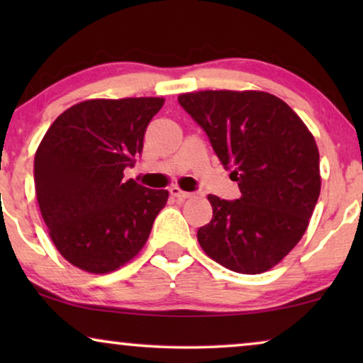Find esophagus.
I'll list each match as a JSON object with an SVG mask.
<instances>
[{"label": "esophagus", "mask_w": 363, "mask_h": 363, "mask_svg": "<svg viewBox=\"0 0 363 363\" xmlns=\"http://www.w3.org/2000/svg\"><path fill=\"white\" fill-rule=\"evenodd\" d=\"M170 195L175 196L177 200H186V198L191 196V193L190 191H183L182 188H178V186H172L170 188Z\"/></svg>", "instance_id": "34e87169"}]
</instances>
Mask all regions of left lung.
Masks as SVG:
<instances>
[{
	"mask_svg": "<svg viewBox=\"0 0 363 363\" xmlns=\"http://www.w3.org/2000/svg\"><path fill=\"white\" fill-rule=\"evenodd\" d=\"M178 102L233 168L240 200L208 195L213 218L198 230L211 259L241 274H261L284 259L309 226L320 193L319 148L301 117L262 91H200Z\"/></svg>",
	"mask_w": 363,
	"mask_h": 363,
	"instance_id": "8db88e82",
	"label": "left lung"
}]
</instances>
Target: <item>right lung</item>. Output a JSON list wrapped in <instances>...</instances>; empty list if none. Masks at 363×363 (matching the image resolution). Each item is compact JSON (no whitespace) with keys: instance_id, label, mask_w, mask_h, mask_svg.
Wrapping results in <instances>:
<instances>
[{"instance_id":"add662e5","label":"right lung","mask_w":363,"mask_h":363,"mask_svg":"<svg viewBox=\"0 0 363 363\" xmlns=\"http://www.w3.org/2000/svg\"><path fill=\"white\" fill-rule=\"evenodd\" d=\"M163 97L91 99L64 111L39 143L34 186L49 236L64 259L107 274L135 257L167 205V190L123 180L142 153Z\"/></svg>"}]
</instances>
